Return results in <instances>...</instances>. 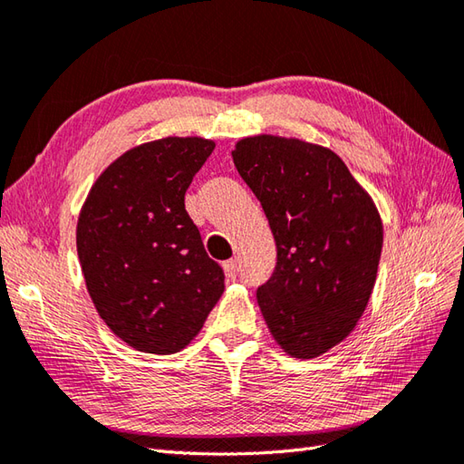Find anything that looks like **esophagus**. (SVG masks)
<instances>
[{
	"instance_id": "1",
	"label": "esophagus",
	"mask_w": 464,
	"mask_h": 464,
	"mask_svg": "<svg viewBox=\"0 0 464 464\" xmlns=\"http://www.w3.org/2000/svg\"><path fill=\"white\" fill-rule=\"evenodd\" d=\"M224 267H226V274H228L230 277H236V276H238V260H228V262H226L224 264Z\"/></svg>"
}]
</instances>
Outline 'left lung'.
I'll list each match as a JSON object with an SVG mask.
<instances>
[{"label": "left lung", "instance_id": "obj_1", "mask_svg": "<svg viewBox=\"0 0 464 464\" xmlns=\"http://www.w3.org/2000/svg\"><path fill=\"white\" fill-rule=\"evenodd\" d=\"M232 159L260 200L277 262L256 292L285 353H325L372 297L383 226L369 194L329 149L272 135L242 139Z\"/></svg>", "mask_w": 464, "mask_h": 464}]
</instances>
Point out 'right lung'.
<instances>
[{
  "mask_svg": "<svg viewBox=\"0 0 464 464\" xmlns=\"http://www.w3.org/2000/svg\"><path fill=\"white\" fill-rule=\"evenodd\" d=\"M214 142L169 137L127 150L89 190L77 254L92 304L111 332L139 352L169 355L197 335L224 292L184 208Z\"/></svg>",
  "mask_w": 464,
  "mask_h": 464,
  "instance_id": "1",
  "label": "right lung"
}]
</instances>
